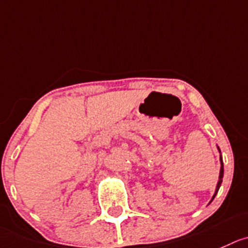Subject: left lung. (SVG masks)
<instances>
[{"mask_svg":"<svg viewBox=\"0 0 248 248\" xmlns=\"http://www.w3.org/2000/svg\"><path fill=\"white\" fill-rule=\"evenodd\" d=\"M223 175H224V167H223V162H221V167H220V173H219V181H218V184H217V188H216V192H214V196H213V199H214V197H216L217 192H218L219 187H220V185H221V181H223ZM213 199H212V200H213Z\"/></svg>","mask_w":248,"mask_h":248,"instance_id":"left-lung-1","label":"left lung"}]
</instances>
